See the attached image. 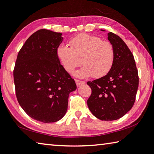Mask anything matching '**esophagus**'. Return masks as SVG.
I'll list each match as a JSON object with an SVG mask.
<instances>
[{"instance_id":"esophagus-1","label":"esophagus","mask_w":154,"mask_h":154,"mask_svg":"<svg viewBox=\"0 0 154 154\" xmlns=\"http://www.w3.org/2000/svg\"><path fill=\"white\" fill-rule=\"evenodd\" d=\"M75 81H76V85H77L78 86H79L82 85H84V84L85 83V82H84V81L79 80H76Z\"/></svg>"}]
</instances>
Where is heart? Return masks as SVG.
<instances>
[{
	"label": "heart",
	"mask_w": 154,
	"mask_h": 154,
	"mask_svg": "<svg viewBox=\"0 0 154 154\" xmlns=\"http://www.w3.org/2000/svg\"><path fill=\"white\" fill-rule=\"evenodd\" d=\"M69 47L60 45L57 56L68 73H72L81 64L83 67L75 75L79 78H94L105 76L111 70L115 60V49L111 42L88 34H80L70 39Z\"/></svg>",
	"instance_id": "heart-1"
}]
</instances>
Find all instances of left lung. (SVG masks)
Listing matches in <instances>:
<instances>
[{
    "mask_svg": "<svg viewBox=\"0 0 154 154\" xmlns=\"http://www.w3.org/2000/svg\"><path fill=\"white\" fill-rule=\"evenodd\" d=\"M115 49V60L106 76L88 82L92 90L87 100L90 111L102 121L119 119L129 111L135 101L139 76L134 57L117 35L109 32Z\"/></svg>",
    "mask_w": 154,
    "mask_h": 154,
    "instance_id": "8db88e82",
    "label": "left lung"
}]
</instances>
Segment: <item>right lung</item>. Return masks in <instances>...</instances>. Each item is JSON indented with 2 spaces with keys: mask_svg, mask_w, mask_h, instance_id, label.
<instances>
[{
  "mask_svg": "<svg viewBox=\"0 0 154 154\" xmlns=\"http://www.w3.org/2000/svg\"><path fill=\"white\" fill-rule=\"evenodd\" d=\"M62 33L40 29L19 50L13 70L15 94L24 111L33 119L54 123L65 115L75 81L57 56Z\"/></svg>",
  "mask_w": 154,
  "mask_h": 154,
  "instance_id": "right-lung-1",
  "label": "right lung"
}]
</instances>
